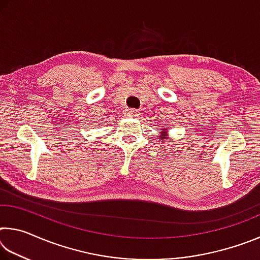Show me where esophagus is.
Returning <instances> with one entry per match:
<instances>
[{"mask_svg": "<svg viewBox=\"0 0 260 260\" xmlns=\"http://www.w3.org/2000/svg\"><path fill=\"white\" fill-rule=\"evenodd\" d=\"M126 114L128 117H136L139 114V110H135V109H127L126 110Z\"/></svg>", "mask_w": 260, "mask_h": 260, "instance_id": "1", "label": "esophagus"}]
</instances>
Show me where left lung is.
Listing matches in <instances>:
<instances>
[{
    "mask_svg": "<svg viewBox=\"0 0 260 260\" xmlns=\"http://www.w3.org/2000/svg\"><path fill=\"white\" fill-rule=\"evenodd\" d=\"M166 133V129H162L161 131V136H160V140H164L166 138V135H164Z\"/></svg>",
    "mask_w": 260,
    "mask_h": 260,
    "instance_id": "1",
    "label": "left lung"
}]
</instances>
